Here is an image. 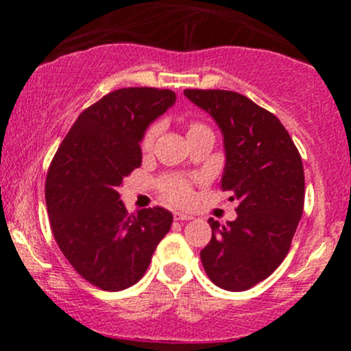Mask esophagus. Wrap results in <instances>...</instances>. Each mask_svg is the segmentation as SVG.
<instances>
[{"mask_svg": "<svg viewBox=\"0 0 351 351\" xmlns=\"http://www.w3.org/2000/svg\"><path fill=\"white\" fill-rule=\"evenodd\" d=\"M173 219H175V221H189V219H193V216H191V215H184V213L176 211L175 215H173Z\"/></svg>", "mask_w": 351, "mask_h": 351, "instance_id": "esophagus-1", "label": "esophagus"}]
</instances>
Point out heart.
<instances>
[{
  "label": "heart",
  "instance_id": "heart-1",
  "mask_svg": "<svg viewBox=\"0 0 351 351\" xmlns=\"http://www.w3.org/2000/svg\"><path fill=\"white\" fill-rule=\"evenodd\" d=\"M195 127H199V125H193L191 128ZM153 138H155V130H148L147 135L143 136V148H150ZM160 189H162L165 198H168L176 204H186L193 198L191 184H189L188 180L180 178V176H167V178H163L160 181Z\"/></svg>",
  "mask_w": 351,
  "mask_h": 351
}]
</instances>
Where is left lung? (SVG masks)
I'll use <instances>...</instances> for the list:
<instances>
[{
	"instance_id": "obj_1",
	"label": "left lung",
	"mask_w": 351,
	"mask_h": 351,
	"mask_svg": "<svg viewBox=\"0 0 351 351\" xmlns=\"http://www.w3.org/2000/svg\"><path fill=\"white\" fill-rule=\"evenodd\" d=\"M184 95L219 127L226 156L221 189L239 201L234 221H208L213 236L201 263L217 287L247 291L291 249L305 198L300 153L276 115L237 92L186 88Z\"/></svg>"
}]
</instances>
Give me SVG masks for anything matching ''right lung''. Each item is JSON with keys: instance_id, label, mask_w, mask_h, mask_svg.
I'll use <instances>...</instances> for the list:
<instances>
[{"instance_id": "1", "label": "right lung", "mask_w": 351, "mask_h": 351, "mask_svg": "<svg viewBox=\"0 0 351 351\" xmlns=\"http://www.w3.org/2000/svg\"><path fill=\"white\" fill-rule=\"evenodd\" d=\"M175 102L167 88L110 92L77 117L47 171L56 243L77 274L102 291H123L142 279L171 228L173 215L163 208L128 215L119 188L142 165L147 128Z\"/></svg>"}]
</instances>
